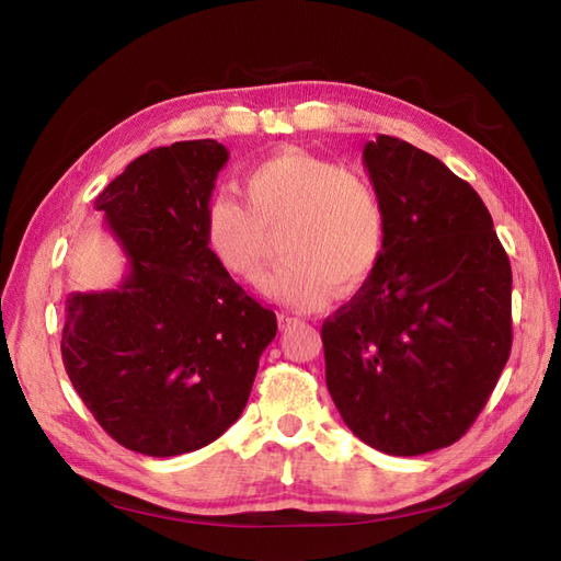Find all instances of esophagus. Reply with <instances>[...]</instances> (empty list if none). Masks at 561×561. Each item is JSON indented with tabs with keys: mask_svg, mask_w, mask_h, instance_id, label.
Listing matches in <instances>:
<instances>
[{
	"mask_svg": "<svg viewBox=\"0 0 561 561\" xmlns=\"http://www.w3.org/2000/svg\"><path fill=\"white\" fill-rule=\"evenodd\" d=\"M278 321L283 329H290V327H297V323H302V319H297L293 314H278Z\"/></svg>",
	"mask_w": 561,
	"mask_h": 561,
	"instance_id": "obj_1",
	"label": "esophagus"
}]
</instances>
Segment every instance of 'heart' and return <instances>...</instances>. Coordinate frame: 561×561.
Listing matches in <instances>:
<instances>
[{"mask_svg": "<svg viewBox=\"0 0 561 561\" xmlns=\"http://www.w3.org/2000/svg\"><path fill=\"white\" fill-rule=\"evenodd\" d=\"M244 206L230 194L208 198L202 240L226 276L259 285L271 261V234L283 228L288 259L266 293L288 307H327L339 285L355 290L386 249V208L359 168L288 148L249 168L240 180Z\"/></svg>", "mask_w": 561, "mask_h": 561, "instance_id": "1", "label": "heart"}]
</instances>
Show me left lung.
<instances>
[{"instance_id":"obj_1","label":"left lung","mask_w":561,"mask_h":561,"mask_svg":"<svg viewBox=\"0 0 561 561\" xmlns=\"http://www.w3.org/2000/svg\"><path fill=\"white\" fill-rule=\"evenodd\" d=\"M386 249L323 321L327 386L355 437L391 456L470 430L512 353V264L488 206L439 158L379 134L363 151Z\"/></svg>"}]
</instances>
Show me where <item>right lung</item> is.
<instances>
[{
  "label": "right lung",
  "instance_id": "add662e5",
  "mask_svg": "<svg viewBox=\"0 0 561 561\" xmlns=\"http://www.w3.org/2000/svg\"><path fill=\"white\" fill-rule=\"evenodd\" d=\"M226 146L178 141L139 156L95 198L129 256L119 288L71 293L61 359L112 439L180 456L242 415L278 323L208 256L204 206Z\"/></svg>",
  "mask_w": 561,
  "mask_h": 561
}]
</instances>
